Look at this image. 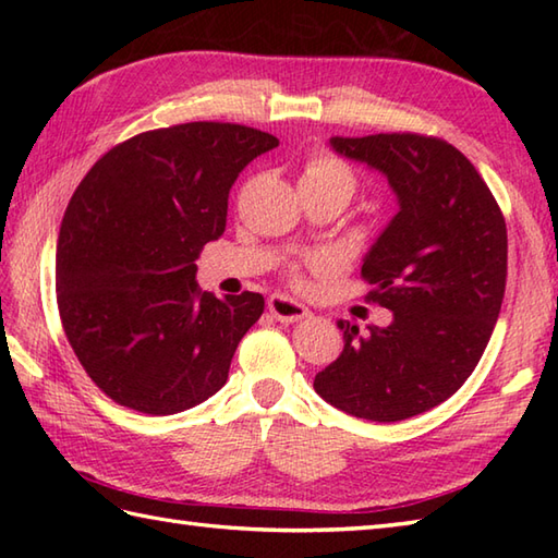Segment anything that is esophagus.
<instances>
[{"mask_svg": "<svg viewBox=\"0 0 558 558\" xmlns=\"http://www.w3.org/2000/svg\"><path fill=\"white\" fill-rule=\"evenodd\" d=\"M268 312L278 318L282 324H294V322H304L306 316H310V310H306L304 304L294 302L286 294H272L268 300Z\"/></svg>", "mask_w": 558, "mask_h": 558, "instance_id": "esophagus-1", "label": "esophagus"}]
</instances>
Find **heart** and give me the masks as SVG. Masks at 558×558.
I'll return each mask as SVG.
<instances>
[{
    "label": "heart",
    "instance_id": "b5f03b06",
    "mask_svg": "<svg viewBox=\"0 0 558 558\" xmlns=\"http://www.w3.org/2000/svg\"><path fill=\"white\" fill-rule=\"evenodd\" d=\"M300 189H326V192H336L350 201L352 194L357 192V174H354L345 160H340L333 153L316 150L302 165ZM314 260L318 264V258H312V264ZM304 264H310V260H290L286 268L288 278L300 282Z\"/></svg>",
    "mask_w": 558,
    "mask_h": 558
}]
</instances>
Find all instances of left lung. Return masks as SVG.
Wrapping results in <instances>:
<instances>
[{"label": "left lung", "instance_id": "left-lung-1", "mask_svg": "<svg viewBox=\"0 0 558 558\" xmlns=\"http://www.w3.org/2000/svg\"><path fill=\"white\" fill-rule=\"evenodd\" d=\"M340 156L381 170L400 210L366 254V300L393 324L340 322L345 350L314 378L330 405L400 422L441 405L482 360L501 312L508 270L504 213L462 153L412 132L333 136Z\"/></svg>", "mask_w": 558, "mask_h": 558}]
</instances>
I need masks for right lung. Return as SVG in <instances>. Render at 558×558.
<instances>
[{
  "label": "right lung",
  "instance_id": "right-lung-1",
  "mask_svg": "<svg viewBox=\"0 0 558 558\" xmlns=\"http://www.w3.org/2000/svg\"><path fill=\"white\" fill-rule=\"evenodd\" d=\"M276 146L230 122L153 129L110 148L76 186L57 242L59 318L117 405L174 414L228 381L264 298L201 292L196 258L225 232L236 174Z\"/></svg>",
  "mask_w": 558,
  "mask_h": 558
}]
</instances>
